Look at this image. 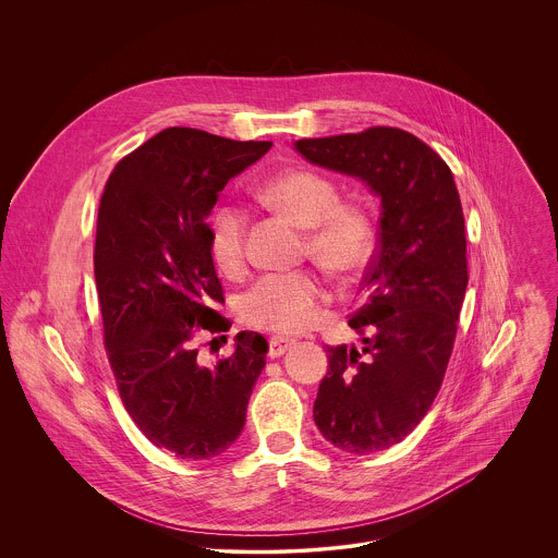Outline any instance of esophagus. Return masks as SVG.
<instances>
[{
  "label": "esophagus",
  "mask_w": 558,
  "mask_h": 558,
  "mask_svg": "<svg viewBox=\"0 0 558 558\" xmlns=\"http://www.w3.org/2000/svg\"><path fill=\"white\" fill-rule=\"evenodd\" d=\"M290 345H292V339H283V337H272V339H268V356H270V359H277V356H281Z\"/></svg>",
  "instance_id": "34e87169"
}]
</instances>
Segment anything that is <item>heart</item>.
Listing matches in <instances>:
<instances>
[{"label":"heart","mask_w":558,"mask_h":558,"mask_svg":"<svg viewBox=\"0 0 558 558\" xmlns=\"http://www.w3.org/2000/svg\"><path fill=\"white\" fill-rule=\"evenodd\" d=\"M262 197L299 228L305 255L339 277L356 275L374 251V221L365 206L341 202L339 186L314 169H288L268 178ZM210 251L228 275L246 262V215L234 204L217 208L210 221ZM326 288L314 270L264 275L240 296V319L253 328L294 335L318 318Z\"/></svg>","instance_id":"heart-1"}]
</instances>
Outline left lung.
<instances>
[{"mask_svg":"<svg viewBox=\"0 0 558 558\" xmlns=\"http://www.w3.org/2000/svg\"><path fill=\"white\" fill-rule=\"evenodd\" d=\"M296 150L380 195L378 246L348 322L363 348L326 345L314 403L328 442L367 456L401 442L445 380L469 286L462 202L449 165L401 129L299 140Z\"/></svg>","mask_w":558,"mask_h":558,"instance_id":"8db88e82","label":"left lung"}]
</instances>
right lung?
Returning a JSON list of instances; mask_svg holds the SVG:
<instances>
[{
  "label": "right lung",
  "instance_id": "1",
  "mask_svg": "<svg viewBox=\"0 0 558 558\" xmlns=\"http://www.w3.org/2000/svg\"><path fill=\"white\" fill-rule=\"evenodd\" d=\"M270 146L165 129L113 167L100 197L94 277L107 359L131 418L180 460L234 445L266 365L257 332H239L234 354L215 365L199 361V339L232 326L217 312L226 299L206 217Z\"/></svg>",
  "mask_w": 558,
  "mask_h": 558
}]
</instances>
